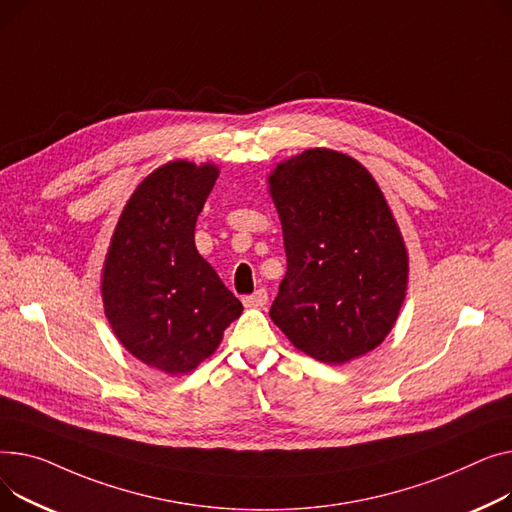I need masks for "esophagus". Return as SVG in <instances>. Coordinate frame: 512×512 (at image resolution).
I'll use <instances>...</instances> for the list:
<instances>
[{
  "label": "esophagus",
  "mask_w": 512,
  "mask_h": 512,
  "mask_svg": "<svg viewBox=\"0 0 512 512\" xmlns=\"http://www.w3.org/2000/svg\"><path fill=\"white\" fill-rule=\"evenodd\" d=\"M242 302L246 308H264L268 302V293H266V289H258L252 295H246Z\"/></svg>",
  "instance_id": "34e87169"
}]
</instances>
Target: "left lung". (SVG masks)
Segmentation results:
<instances>
[{
  "label": "left lung",
  "instance_id": "8db88e82",
  "mask_svg": "<svg viewBox=\"0 0 512 512\" xmlns=\"http://www.w3.org/2000/svg\"><path fill=\"white\" fill-rule=\"evenodd\" d=\"M266 182L287 254L270 320L322 364L370 353L393 330L409 283L405 239L376 179L339 150L308 148Z\"/></svg>",
  "mask_w": 512,
  "mask_h": 512
}]
</instances>
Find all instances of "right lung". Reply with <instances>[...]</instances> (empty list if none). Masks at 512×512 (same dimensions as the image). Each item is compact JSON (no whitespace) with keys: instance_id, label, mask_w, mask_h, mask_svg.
I'll list each match as a JSON object with an SVG mask.
<instances>
[{"instance_id":"1","label":"right lung","mask_w":512,"mask_h":512,"mask_svg":"<svg viewBox=\"0 0 512 512\" xmlns=\"http://www.w3.org/2000/svg\"><path fill=\"white\" fill-rule=\"evenodd\" d=\"M219 165L175 159L148 173L115 225L101 273L105 316L142 364L196 370L242 316V302L196 250L194 229Z\"/></svg>"}]
</instances>
